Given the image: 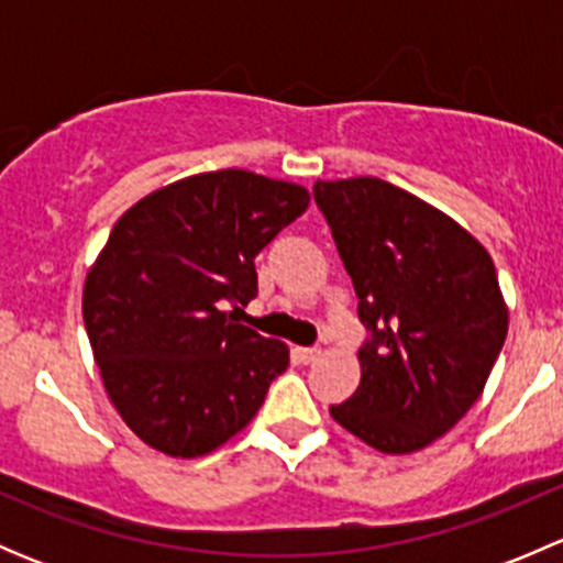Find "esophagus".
<instances>
[{"mask_svg": "<svg viewBox=\"0 0 563 563\" xmlns=\"http://www.w3.org/2000/svg\"><path fill=\"white\" fill-rule=\"evenodd\" d=\"M294 354H297V360L302 362V365H310V362H316L318 356H321V349H294Z\"/></svg>", "mask_w": 563, "mask_h": 563, "instance_id": "34e87169", "label": "esophagus"}]
</instances>
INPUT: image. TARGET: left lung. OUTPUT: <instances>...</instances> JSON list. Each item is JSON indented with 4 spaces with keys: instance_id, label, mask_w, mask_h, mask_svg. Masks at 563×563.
Segmentation results:
<instances>
[{
    "instance_id": "left-lung-1",
    "label": "left lung",
    "mask_w": 563,
    "mask_h": 563,
    "mask_svg": "<svg viewBox=\"0 0 563 563\" xmlns=\"http://www.w3.org/2000/svg\"><path fill=\"white\" fill-rule=\"evenodd\" d=\"M371 332L362 382L329 413L387 455L452 430L485 389L509 313L490 253L450 214L376 179L313 185Z\"/></svg>"
}]
</instances>
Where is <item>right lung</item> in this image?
Instances as JSON below:
<instances>
[{
    "mask_svg": "<svg viewBox=\"0 0 563 563\" xmlns=\"http://www.w3.org/2000/svg\"><path fill=\"white\" fill-rule=\"evenodd\" d=\"M302 185L242 168L187 176L128 209L84 283V323L113 408L152 450L201 457L234 439L288 367L236 323L255 255L308 209Z\"/></svg>",
    "mask_w": 563,
    "mask_h": 563,
    "instance_id": "1",
    "label": "right lung"
}]
</instances>
